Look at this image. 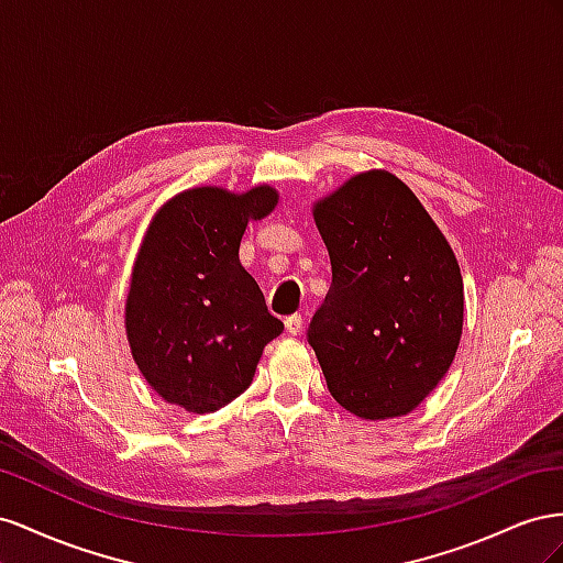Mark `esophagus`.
Returning <instances> with one entry per match:
<instances>
[{
  "label": "esophagus",
  "instance_id": "1",
  "mask_svg": "<svg viewBox=\"0 0 563 563\" xmlns=\"http://www.w3.org/2000/svg\"><path fill=\"white\" fill-rule=\"evenodd\" d=\"M301 323H303L301 316H299V313H292V316L285 318V330L290 332V334H299V332H301Z\"/></svg>",
  "mask_w": 563,
  "mask_h": 563
}]
</instances>
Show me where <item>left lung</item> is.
Segmentation results:
<instances>
[{
	"instance_id": "8db88e82",
	"label": "left lung",
	"mask_w": 563,
	"mask_h": 563,
	"mask_svg": "<svg viewBox=\"0 0 563 563\" xmlns=\"http://www.w3.org/2000/svg\"><path fill=\"white\" fill-rule=\"evenodd\" d=\"M332 285L313 346L332 398L363 420L415 410L451 367L464 292L455 254L415 192L389 172L353 176L313 210Z\"/></svg>"
}]
</instances>
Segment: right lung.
Listing matches in <instances>:
<instances>
[{"label": "right lung", "mask_w": 563, "mask_h": 563, "mask_svg": "<svg viewBox=\"0 0 563 563\" xmlns=\"http://www.w3.org/2000/svg\"><path fill=\"white\" fill-rule=\"evenodd\" d=\"M278 192L192 188L159 210L136 256L126 340L141 375L167 404L214 412L243 394L264 346L283 332L260 285L240 266L247 221Z\"/></svg>", "instance_id": "right-lung-1"}]
</instances>
